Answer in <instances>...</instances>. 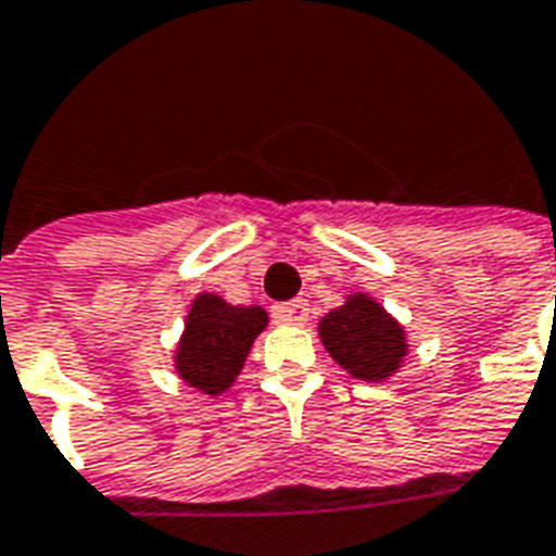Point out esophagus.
<instances>
[{
	"instance_id": "34e87169",
	"label": "esophagus",
	"mask_w": 556,
	"mask_h": 556,
	"mask_svg": "<svg viewBox=\"0 0 556 556\" xmlns=\"http://www.w3.org/2000/svg\"><path fill=\"white\" fill-rule=\"evenodd\" d=\"M307 311H311L307 302H290V304H278V307H273V316L283 325H307V319H311V313Z\"/></svg>"
}]
</instances>
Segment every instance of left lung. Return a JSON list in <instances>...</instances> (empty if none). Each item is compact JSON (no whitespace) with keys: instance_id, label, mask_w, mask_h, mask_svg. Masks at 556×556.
<instances>
[{"instance_id":"1","label":"left lung","mask_w":556,"mask_h":556,"mask_svg":"<svg viewBox=\"0 0 556 556\" xmlns=\"http://www.w3.org/2000/svg\"><path fill=\"white\" fill-rule=\"evenodd\" d=\"M319 340L345 372L369 383L390 381L410 352L404 325L369 293L345 295L340 307L325 313Z\"/></svg>"}]
</instances>
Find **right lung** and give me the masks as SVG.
<instances>
[{"label":"right lung","mask_w":556,"mask_h":556,"mask_svg":"<svg viewBox=\"0 0 556 556\" xmlns=\"http://www.w3.org/2000/svg\"><path fill=\"white\" fill-rule=\"evenodd\" d=\"M269 325L261 304H228L223 295L199 293L187 311L175 345V375L204 395H223L243 372L257 333Z\"/></svg>","instance_id":"1"}]
</instances>
